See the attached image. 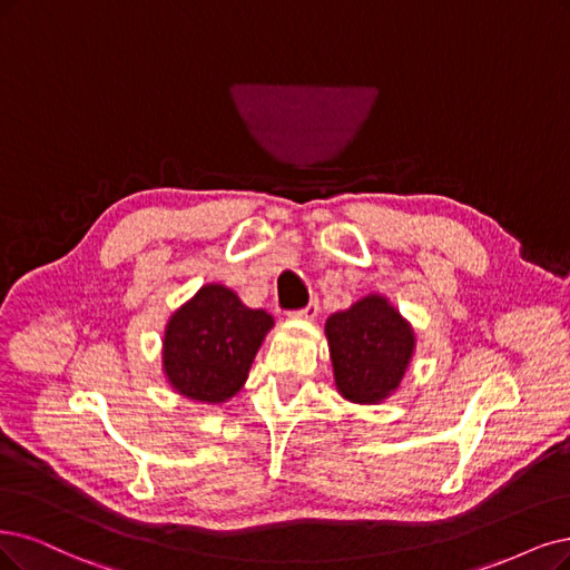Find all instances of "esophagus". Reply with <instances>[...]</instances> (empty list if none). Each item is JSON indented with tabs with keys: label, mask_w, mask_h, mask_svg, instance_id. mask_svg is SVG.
Returning <instances> with one entry per match:
<instances>
[{
	"label": "esophagus",
	"mask_w": 570,
	"mask_h": 570,
	"mask_svg": "<svg viewBox=\"0 0 570 570\" xmlns=\"http://www.w3.org/2000/svg\"><path fill=\"white\" fill-rule=\"evenodd\" d=\"M293 317L301 320V322H314V320L320 317V303H317V301L307 303L303 309H298L296 314H293Z\"/></svg>",
	"instance_id": "obj_1"
}]
</instances>
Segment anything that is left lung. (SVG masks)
Segmentation results:
<instances>
[{
  "instance_id": "8db88e82",
  "label": "left lung",
  "mask_w": 570,
  "mask_h": 570,
  "mask_svg": "<svg viewBox=\"0 0 570 570\" xmlns=\"http://www.w3.org/2000/svg\"><path fill=\"white\" fill-rule=\"evenodd\" d=\"M333 383L345 402L385 404L402 390L415 356V331L383 293H366L324 324Z\"/></svg>"
}]
</instances>
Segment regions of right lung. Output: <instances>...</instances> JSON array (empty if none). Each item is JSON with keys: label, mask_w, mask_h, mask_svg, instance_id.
<instances>
[{"label": "right lung", "mask_w": 570, "mask_h": 570, "mask_svg": "<svg viewBox=\"0 0 570 570\" xmlns=\"http://www.w3.org/2000/svg\"><path fill=\"white\" fill-rule=\"evenodd\" d=\"M272 328L269 312L246 307L225 284H204L166 320L161 373L168 387L197 404H227L246 385Z\"/></svg>", "instance_id": "1"}]
</instances>
